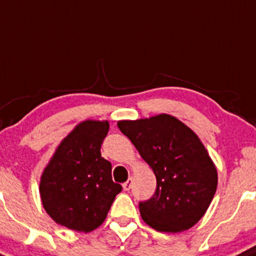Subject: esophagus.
Returning a JSON list of instances; mask_svg holds the SVG:
<instances>
[{
    "label": "esophagus",
    "mask_w": 256,
    "mask_h": 256,
    "mask_svg": "<svg viewBox=\"0 0 256 256\" xmlns=\"http://www.w3.org/2000/svg\"><path fill=\"white\" fill-rule=\"evenodd\" d=\"M122 187H124V190H131V187H132V178H131V176L128 179V182L124 183Z\"/></svg>",
    "instance_id": "34e87169"
}]
</instances>
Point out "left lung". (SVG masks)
I'll return each mask as SVG.
<instances>
[{"instance_id": "left-lung-1", "label": "left lung", "mask_w": 256, "mask_h": 256, "mask_svg": "<svg viewBox=\"0 0 256 256\" xmlns=\"http://www.w3.org/2000/svg\"><path fill=\"white\" fill-rule=\"evenodd\" d=\"M117 126L156 176L154 196L139 204L145 224L160 232L194 226L217 190L216 166L194 131L166 114Z\"/></svg>"}]
</instances>
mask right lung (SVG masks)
Listing matches in <instances>:
<instances>
[{
	"instance_id": "1",
	"label": "right lung",
	"mask_w": 256,
	"mask_h": 256,
	"mask_svg": "<svg viewBox=\"0 0 256 256\" xmlns=\"http://www.w3.org/2000/svg\"><path fill=\"white\" fill-rule=\"evenodd\" d=\"M108 121L78 124L56 149L40 178V197L58 225L90 232L104 224L114 197L122 190L112 180L111 163L101 156Z\"/></svg>"
}]
</instances>
